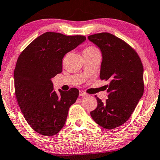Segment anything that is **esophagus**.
<instances>
[{
	"mask_svg": "<svg viewBox=\"0 0 160 160\" xmlns=\"http://www.w3.org/2000/svg\"><path fill=\"white\" fill-rule=\"evenodd\" d=\"M79 96H81V97H86V96H87V94L86 92H84V91L81 90L79 92Z\"/></svg>",
	"mask_w": 160,
	"mask_h": 160,
	"instance_id": "34e87169",
	"label": "esophagus"
}]
</instances>
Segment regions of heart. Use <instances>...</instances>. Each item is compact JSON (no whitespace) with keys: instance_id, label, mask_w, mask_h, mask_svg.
<instances>
[{"instance_id":"heart-1","label":"heart","mask_w":160,"mask_h":160,"mask_svg":"<svg viewBox=\"0 0 160 160\" xmlns=\"http://www.w3.org/2000/svg\"><path fill=\"white\" fill-rule=\"evenodd\" d=\"M100 53L98 48L95 47H89L84 50V54H96Z\"/></svg>"}]
</instances>
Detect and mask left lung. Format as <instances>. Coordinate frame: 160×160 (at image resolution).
Listing matches in <instances>:
<instances>
[{
    "mask_svg": "<svg viewBox=\"0 0 160 160\" xmlns=\"http://www.w3.org/2000/svg\"><path fill=\"white\" fill-rule=\"evenodd\" d=\"M88 39L101 52L100 78L110 82L108 99L96 98L98 106L90 115L102 128L111 130L128 121L143 96V67L136 52L113 35L101 32Z\"/></svg>",
    "mask_w": 160,
    "mask_h": 160,
    "instance_id": "left-lung-1",
    "label": "left lung"
}]
</instances>
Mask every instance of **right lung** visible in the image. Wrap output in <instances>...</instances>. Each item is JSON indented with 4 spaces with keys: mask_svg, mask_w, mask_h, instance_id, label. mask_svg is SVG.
I'll use <instances>...</instances> for the list:
<instances>
[{
    "mask_svg": "<svg viewBox=\"0 0 160 160\" xmlns=\"http://www.w3.org/2000/svg\"><path fill=\"white\" fill-rule=\"evenodd\" d=\"M85 40L83 36L47 32L19 56L14 72L15 95L25 120L39 134L52 136L65 125L79 92L71 88L68 92L59 89L58 94L51 79L62 72L65 54Z\"/></svg>",
    "mask_w": 160,
    "mask_h": 160,
    "instance_id": "add662e5",
    "label": "right lung"
}]
</instances>
